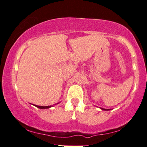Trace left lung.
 I'll use <instances>...</instances> for the list:
<instances>
[{
    "label": "left lung",
    "mask_w": 147,
    "mask_h": 147,
    "mask_svg": "<svg viewBox=\"0 0 147 147\" xmlns=\"http://www.w3.org/2000/svg\"><path fill=\"white\" fill-rule=\"evenodd\" d=\"M100 109H102V110H109V109H103V108H100Z\"/></svg>",
    "instance_id": "1"
}]
</instances>
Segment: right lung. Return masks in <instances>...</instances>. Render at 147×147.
Wrapping results in <instances>:
<instances>
[{
  "mask_svg": "<svg viewBox=\"0 0 147 147\" xmlns=\"http://www.w3.org/2000/svg\"><path fill=\"white\" fill-rule=\"evenodd\" d=\"M35 107H38L40 109H48V108H50V107H52V106H39V105H35Z\"/></svg>",
  "mask_w": 147,
  "mask_h": 147,
  "instance_id": "obj_1",
  "label": "right lung"
}]
</instances>
